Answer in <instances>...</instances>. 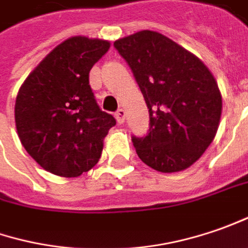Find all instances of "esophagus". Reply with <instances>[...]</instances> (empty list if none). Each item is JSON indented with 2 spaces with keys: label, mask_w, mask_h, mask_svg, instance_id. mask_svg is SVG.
<instances>
[{
  "label": "esophagus",
  "mask_w": 248,
  "mask_h": 248,
  "mask_svg": "<svg viewBox=\"0 0 248 248\" xmlns=\"http://www.w3.org/2000/svg\"><path fill=\"white\" fill-rule=\"evenodd\" d=\"M124 115H126V112H124V109H122V108H119L118 111L115 112V118L116 121H118V124H124Z\"/></svg>",
  "instance_id": "esophagus-1"
}]
</instances>
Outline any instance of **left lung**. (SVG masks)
<instances>
[{
  "label": "left lung",
  "mask_w": 248,
  "mask_h": 248,
  "mask_svg": "<svg viewBox=\"0 0 248 248\" xmlns=\"http://www.w3.org/2000/svg\"><path fill=\"white\" fill-rule=\"evenodd\" d=\"M114 46L132 68L150 111V132L133 136L139 158L162 173L185 170L209 148L222 98L201 59L156 31L142 30Z\"/></svg>",
  "instance_id": "left-lung-1"
}]
</instances>
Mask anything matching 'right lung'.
Instances as JSON below:
<instances>
[{
    "label": "right lung",
    "mask_w": 248,
    "mask_h": 248,
    "mask_svg": "<svg viewBox=\"0 0 248 248\" xmlns=\"http://www.w3.org/2000/svg\"><path fill=\"white\" fill-rule=\"evenodd\" d=\"M108 49L104 39H65L19 89L17 136L31 158L52 174L70 178L89 171L115 126V118L100 109L89 85V71Z\"/></svg>",
    "instance_id": "obj_1"
}]
</instances>
